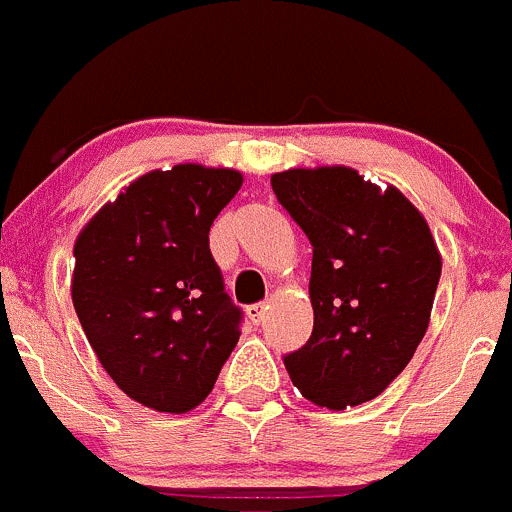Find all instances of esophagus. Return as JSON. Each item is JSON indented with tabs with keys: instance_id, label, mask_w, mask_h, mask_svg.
I'll list each match as a JSON object with an SVG mask.
<instances>
[{
	"instance_id": "1",
	"label": "esophagus",
	"mask_w": 512,
	"mask_h": 512,
	"mask_svg": "<svg viewBox=\"0 0 512 512\" xmlns=\"http://www.w3.org/2000/svg\"><path fill=\"white\" fill-rule=\"evenodd\" d=\"M266 310H268V305L256 303V305H249V308H246V315H249L251 323H254V325H261L263 320H266Z\"/></svg>"
}]
</instances>
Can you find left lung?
Instances as JSON below:
<instances>
[{"mask_svg":"<svg viewBox=\"0 0 512 512\" xmlns=\"http://www.w3.org/2000/svg\"><path fill=\"white\" fill-rule=\"evenodd\" d=\"M271 187L313 246V335L286 355V370L318 407L370 402L429 328L441 278L429 224L394 184L345 165L276 172Z\"/></svg>","mask_w":512,"mask_h":512,"instance_id":"1","label":"left lung"}]
</instances>
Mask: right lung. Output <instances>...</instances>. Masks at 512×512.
I'll return each instance as SVG.
<instances>
[{"label": "right lung", "instance_id": "right-lung-1", "mask_svg": "<svg viewBox=\"0 0 512 512\" xmlns=\"http://www.w3.org/2000/svg\"><path fill=\"white\" fill-rule=\"evenodd\" d=\"M229 167L152 170L93 214L73 244L71 298L93 352L133 402L184 414L239 342L209 229L241 189Z\"/></svg>", "mask_w": 512, "mask_h": 512}]
</instances>
